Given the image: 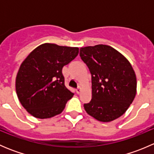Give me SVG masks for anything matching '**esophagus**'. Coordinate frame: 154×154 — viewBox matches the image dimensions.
I'll list each match as a JSON object with an SVG mask.
<instances>
[{"instance_id":"esophagus-1","label":"esophagus","mask_w":154,"mask_h":154,"mask_svg":"<svg viewBox=\"0 0 154 154\" xmlns=\"http://www.w3.org/2000/svg\"><path fill=\"white\" fill-rule=\"evenodd\" d=\"M81 91H82V88L80 86H79L77 89H76V92H77V94H80V93L81 92Z\"/></svg>"}]
</instances>
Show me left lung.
<instances>
[{"label": "left lung", "mask_w": 154, "mask_h": 154, "mask_svg": "<svg viewBox=\"0 0 154 154\" xmlns=\"http://www.w3.org/2000/svg\"><path fill=\"white\" fill-rule=\"evenodd\" d=\"M80 56L91 74V100L85 103L89 116L109 122L127 111L136 94V77L130 62L110 46L81 48Z\"/></svg>", "instance_id": "1"}]
</instances>
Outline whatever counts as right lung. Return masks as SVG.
<instances>
[{
	"label": "right lung",
	"mask_w": 154,
	"mask_h": 154,
	"mask_svg": "<svg viewBox=\"0 0 154 154\" xmlns=\"http://www.w3.org/2000/svg\"><path fill=\"white\" fill-rule=\"evenodd\" d=\"M79 48L45 43L23 61L16 76L18 100L32 116L44 119L60 114L74 95L65 86L62 70L78 55Z\"/></svg>",
	"instance_id": "add662e5"
}]
</instances>
